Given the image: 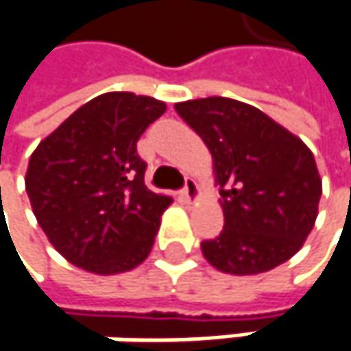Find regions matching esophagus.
<instances>
[{
	"label": "esophagus",
	"mask_w": 351,
	"mask_h": 351,
	"mask_svg": "<svg viewBox=\"0 0 351 351\" xmlns=\"http://www.w3.org/2000/svg\"><path fill=\"white\" fill-rule=\"evenodd\" d=\"M180 195H182V199H184L186 203H193V201H197V197H199V186H197V180H195V178H191V176H186V178H184V186H182Z\"/></svg>",
	"instance_id": "1"
}]
</instances>
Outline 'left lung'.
I'll return each mask as SVG.
<instances>
[{
  "mask_svg": "<svg viewBox=\"0 0 351 351\" xmlns=\"http://www.w3.org/2000/svg\"><path fill=\"white\" fill-rule=\"evenodd\" d=\"M175 110L207 144L221 186L225 225L201 243L205 259L231 275L263 273L291 259L313 229L322 197L311 150L233 98L186 100Z\"/></svg>",
  "mask_w": 351,
  "mask_h": 351,
  "instance_id": "1",
  "label": "left lung"
}]
</instances>
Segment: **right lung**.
Here are the masks:
<instances>
[{
    "mask_svg": "<svg viewBox=\"0 0 351 351\" xmlns=\"http://www.w3.org/2000/svg\"><path fill=\"white\" fill-rule=\"evenodd\" d=\"M165 110L150 96L106 92L34 150L25 191L49 243L72 265L114 275L148 257L173 199L146 189L136 143Z\"/></svg>",
    "mask_w": 351,
    "mask_h": 351,
    "instance_id": "obj_1",
    "label": "right lung"
}]
</instances>
